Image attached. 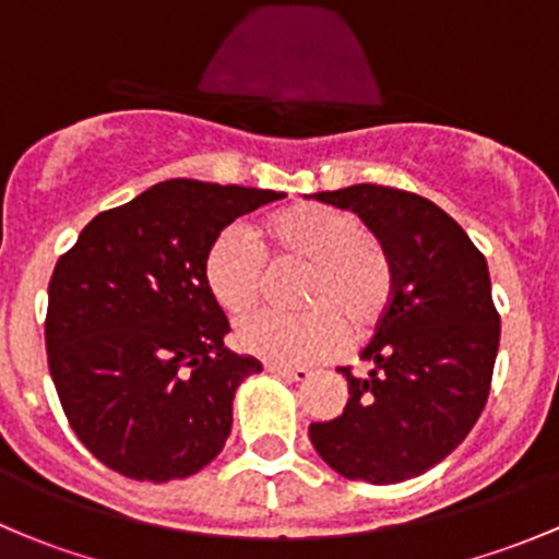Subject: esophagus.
I'll use <instances>...</instances> for the list:
<instances>
[{
  "mask_svg": "<svg viewBox=\"0 0 559 559\" xmlns=\"http://www.w3.org/2000/svg\"><path fill=\"white\" fill-rule=\"evenodd\" d=\"M264 368L270 370V373L281 376V379H289V381H308L311 379V370L308 368H295V365H278V362H267Z\"/></svg>",
  "mask_w": 559,
  "mask_h": 559,
  "instance_id": "obj_1",
  "label": "esophagus"
}]
</instances>
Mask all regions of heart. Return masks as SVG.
I'll return each instance as SVG.
<instances>
[{
    "label": "heart",
    "mask_w": 559,
    "mask_h": 559,
    "mask_svg": "<svg viewBox=\"0 0 559 559\" xmlns=\"http://www.w3.org/2000/svg\"><path fill=\"white\" fill-rule=\"evenodd\" d=\"M257 235L275 257L308 262L300 278V302L308 308L240 321L235 341L246 354L278 365L319 362L346 346V321L365 335L386 313L392 259L354 213L308 202L264 218ZM202 281L227 313L251 311L264 286L262 248L238 224L222 229L202 257Z\"/></svg>",
    "instance_id": "heart-1"
}]
</instances>
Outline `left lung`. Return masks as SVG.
Wrapping results in <instances>:
<instances>
[{
	"label": "left lung",
	"instance_id": "1",
	"mask_svg": "<svg viewBox=\"0 0 559 559\" xmlns=\"http://www.w3.org/2000/svg\"><path fill=\"white\" fill-rule=\"evenodd\" d=\"M354 211L392 259L394 292L348 381L343 414L308 427L321 460L352 481L421 476L465 441L492 384L500 316L484 253L414 191L357 183L313 194Z\"/></svg>",
	"mask_w": 559,
	"mask_h": 559
}]
</instances>
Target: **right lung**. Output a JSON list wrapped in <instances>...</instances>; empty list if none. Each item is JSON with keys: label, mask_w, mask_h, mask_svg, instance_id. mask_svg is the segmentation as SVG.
I'll use <instances>...</instances> for the list:
<instances>
[{"label": "right lung", "mask_w": 559, "mask_h": 559, "mask_svg": "<svg viewBox=\"0 0 559 559\" xmlns=\"http://www.w3.org/2000/svg\"><path fill=\"white\" fill-rule=\"evenodd\" d=\"M284 191L173 178L99 213L56 262L45 348L67 421L99 462L138 481L194 476L233 430L235 389L262 362L224 346L202 257Z\"/></svg>", "instance_id": "right-lung-1"}]
</instances>
